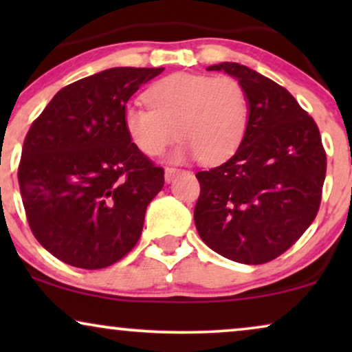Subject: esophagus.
I'll list each match as a JSON object with an SVG mask.
<instances>
[{"instance_id": "obj_1", "label": "esophagus", "mask_w": 352, "mask_h": 352, "mask_svg": "<svg viewBox=\"0 0 352 352\" xmlns=\"http://www.w3.org/2000/svg\"><path fill=\"white\" fill-rule=\"evenodd\" d=\"M179 173V170H176V168H165V181L166 182H171L175 179V176Z\"/></svg>"}]
</instances>
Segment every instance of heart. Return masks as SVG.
Segmentation results:
<instances>
[{
	"label": "heart",
	"mask_w": 352,
	"mask_h": 352,
	"mask_svg": "<svg viewBox=\"0 0 352 352\" xmlns=\"http://www.w3.org/2000/svg\"><path fill=\"white\" fill-rule=\"evenodd\" d=\"M146 107L128 105L123 124L129 141L146 157H157L176 141L173 160L226 162L237 152L248 126V99L230 76L175 74L146 91Z\"/></svg>",
	"instance_id": "b5f03b06"
}]
</instances>
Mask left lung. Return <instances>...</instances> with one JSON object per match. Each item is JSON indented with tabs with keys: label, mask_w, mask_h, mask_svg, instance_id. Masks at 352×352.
Masks as SVG:
<instances>
[{
	"label": "left lung",
	"mask_w": 352,
	"mask_h": 352,
	"mask_svg": "<svg viewBox=\"0 0 352 352\" xmlns=\"http://www.w3.org/2000/svg\"><path fill=\"white\" fill-rule=\"evenodd\" d=\"M243 86L248 126L237 152L199 171L201 240L221 256L263 264L280 256L319 211L327 157L319 128L285 88L237 62L210 65Z\"/></svg>",
	"instance_id": "obj_1"
}]
</instances>
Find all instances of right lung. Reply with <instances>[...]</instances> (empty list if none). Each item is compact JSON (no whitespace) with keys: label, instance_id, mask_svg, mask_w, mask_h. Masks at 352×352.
Instances as JSON below:
<instances>
[{"label":"right lung","instance_id":"1","mask_svg":"<svg viewBox=\"0 0 352 352\" xmlns=\"http://www.w3.org/2000/svg\"><path fill=\"white\" fill-rule=\"evenodd\" d=\"M163 70L115 67L75 81L28 129L19 165L23 208L38 242L60 261L107 267L141 237L165 176L129 141L123 113Z\"/></svg>","mask_w":352,"mask_h":352}]
</instances>
